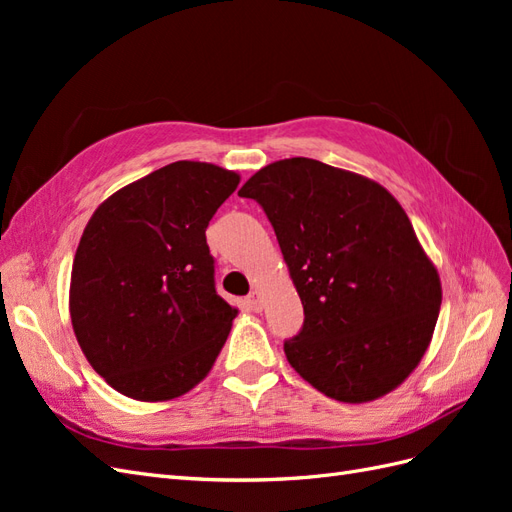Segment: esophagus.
I'll return each mask as SVG.
<instances>
[{
  "label": "esophagus",
  "instance_id": "1",
  "mask_svg": "<svg viewBox=\"0 0 512 512\" xmlns=\"http://www.w3.org/2000/svg\"><path fill=\"white\" fill-rule=\"evenodd\" d=\"M247 305H250V309H254V312H260L262 309V297L258 290H252L250 297H247Z\"/></svg>",
  "mask_w": 512,
  "mask_h": 512
}]
</instances>
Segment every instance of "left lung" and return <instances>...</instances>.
Masks as SVG:
<instances>
[{"label":"left lung","mask_w":512,"mask_h":512,"mask_svg":"<svg viewBox=\"0 0 512 512\" xmlns=\"http://www.w3.org/2000/svg\"><path fill=\"white\" fill-rule=\"evenodd\" d=\"M239 196L265 209L303 303L284 352L331 399L365 404L421 363L442 286L406 211L380 183L309 158L260 168Z\"/></svg>","instance_id":"1"}]
</instances>
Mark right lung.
Instances as JSON below:
<instances>
[{
  "label": "right lung",
  "instance_id": "1",
  "mask_svg": "<svg viewBox=\"0 0 512 512\" xmlns=\"http://www.w3.org/2000/svg\"><path fill=\"white\" fill-rule=\"evenodd\" d=\"M239 179L173 162L108 196L87 222L72 262V329L121 395L181 397L218 359L239 309L215 292L205 230Z\"/></svg>",
  "mask_w": 512,
  "mask_h": 512
}]
</instances>
